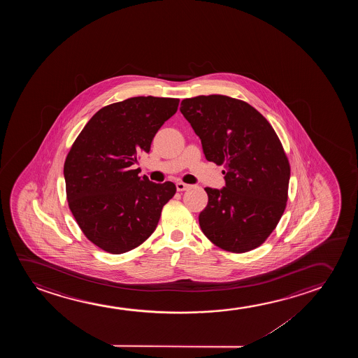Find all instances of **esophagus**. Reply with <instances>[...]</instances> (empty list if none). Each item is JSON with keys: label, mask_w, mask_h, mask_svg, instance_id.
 <instances>
[{"label": "esophagus", "mask_w": 358, "mask_h": 358, "mask_svg": "<svg viewBox=\"0 0 358 358\" xmlns=\"http://www.w3.org/2000/svg\"><path fill=\"white\" fill-rule=\"evenodd\" d=\"M177 191L182 192L186 191L189 188V185H187V183H183V182H177L176 183Z\"/></svg>", "instance_id": "34e87169"}]
</instances>
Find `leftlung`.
Instances as JSON below:
<instances>
[{
    "label": "left lung",
    "mask_w": 358,
    "mask_h": 358,
    "mask_svg": "<svg viewBox=\"0 0 358 358\" xmlns=\"http://www.w3.org/2000/svg\"><path fill=\"white\" fill-rule=\"evenodd\" d=\"M182 115L201 138L208 162L225 167V187H206L203 234L222 250H255L284 214L289 164L274 128L250 103L225 95L185 99Z\"/></svg>",
    "instance_id": "1"
}]
</instances>
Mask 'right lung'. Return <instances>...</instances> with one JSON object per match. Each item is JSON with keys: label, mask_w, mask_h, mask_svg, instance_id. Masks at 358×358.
I'll list each match as a JSON object with an SVG mask.
<instances>
[{"label": "right lung", "mask_w": 358, "mask_h": 358, "mask_svg": "<svg viewBox=\"0 0 358 358\" xmlns=\"http://www.w3.org/2000/svg\"><path fill=\"white\" fill-rule=\"evenodd\" d=\"M178 99L136 96L111 103L89 120L69 150L64 175L69 209L99 248L122 255L157 229L162 206L176 193L133 170L141 152L176 113Z\"/></svg>", "instance_id": "1"}]
</instances>
